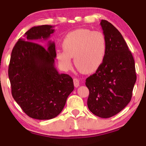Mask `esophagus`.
I'll return each instance as SVG.
<instances>
[{
	"instance_id": "34e87169",
	"label": "esophagus",
	"mask_w": 146,
	"mask_h": 146,
	"mask_svg": "<svg viewBox=\"0 0 146 146\" xmlns=\"http://www.w3.org/2000/svg\"><path fill=\"white\" fill-rule=\"evenodd\" d=\"M73 83H74V86H75V88H78L79 86V80L78 78H74Z\"/></svg>"
}]
</instances>
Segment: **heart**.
I'll return each instance as SVG.
<instances>
[{
    "label": "heart",
    "instance_id": "b5f03b06",
    "mask_svg": "<svg viewBox=\"0 0 146 146\" xmlns=\"http://www.w3.org/2000/svg\"><path fill=\"white\" fill-rule=\"evenodd\" d=\"M64 50L56 51L57 59L64 70L71 68V58L80 72L92 73L104 60L107 46L104 35L100 31L78 29L70 32L62 42Z\"/></svg>",
    "mask_w": 146,
    "mask_h": 146
}]
</instances>
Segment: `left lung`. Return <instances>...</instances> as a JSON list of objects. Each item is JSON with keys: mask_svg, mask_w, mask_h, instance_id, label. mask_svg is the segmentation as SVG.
Listing matches in <instances>:
<instances>
[{"mask_svg": "<svg viewBox=\"0 0 146 146\" xmlns=\"http://www.w3.org/2000/svg\"><path fill=\"white\" fill-rule=\"evenodd\" d=\"M106 40V56L95 74L86 80L90 91L88 107L106 118L120 112L131 101L137 80L135 60L119 31L106 20L100 22Z\"/></svg>", "mask_w": 146, "mask_h": 146, "instance_id": "obj_1", "label": "left lung"}]
</instances>
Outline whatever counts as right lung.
Wrapping results in <instances>:
<instances>
[{
  "instance_id": "1",
  "label": "right lung",
  "mask_w": 146,
  "mask_h": 146,
  "mask_svg": "<svg viewBox=\"0 0 146 146\" xmlns=\"http://www.w3.org/2000/svg\"><path fill=\"white\" fill-rule=\"evenodd\" d=\"M53 28L42 25L29 29L15 45L9 64L12 96L24 112L35 119L56 117L74 90L73 78L60 74L55 67V42L48 41V49L38 44V40H48L55 31Z\"/></svg>"
}]
</instances>
